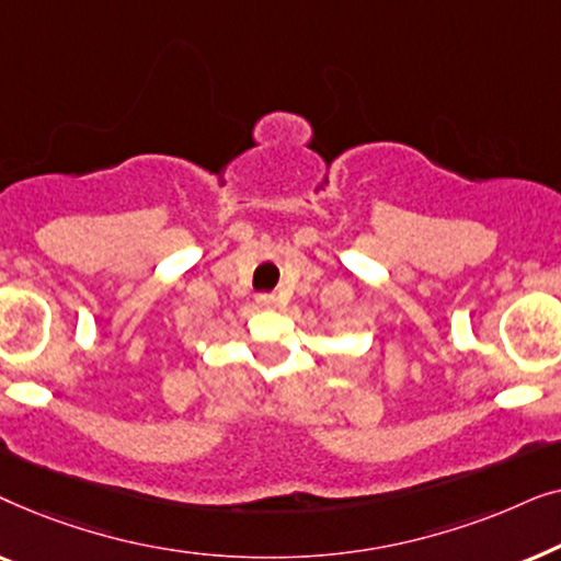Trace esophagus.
Instances as JSON below:
<instances>
[{"mask_svg":"<svg viewBox=\"0 0 561 561\" xmlns=\"http://www.w3.org/2000/svg\"><path fill=\"white\" fill-rule=\"evenodd\" d=\"M255 304H257V309H275V304H278V298H275L273 294H260V296L255 298Z\"/></svg>","mask_w":561,"mask_h":561,"instance_id":"34e87169","label":"esophagus"}]
</instances>
